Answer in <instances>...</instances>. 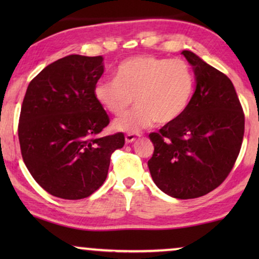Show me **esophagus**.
<instances>
[{"label": "esophagus", "mask_w": 259, "mask_h": 259, "mask_svg": "<svg viewBox=\"0 0 259 259\" xmlns=\"http://www.w3.org/2000/svg\"><path fill=\"white\" fill-rule=\"evenodd\" d=\"M138 138H139V136H137V134H126L125 141L126 144H131V143H134Z\"/></svg>", "instance_id": "1"}]
</instances>
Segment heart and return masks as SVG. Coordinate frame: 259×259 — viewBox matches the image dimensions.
<instances>
[{
  "label": "heart",
  "mask_w": 259,
  "mask_h": 259,
  "mask_svg": "<svg viewBox=\"0 0 259 259\" xmlns=\"http://www.w3.org/2000/svg\"><path fill=\"white\" fill-rule=\"evenodd\" d=\"M193 90L194 75L185 61L144 55L122 61L114 79L99 80L93 94L114 115L123 114L136 97L138 107L113 122L115 131L133 134L157 121H177L189 107Z\"/></svg>",
  "instance_id": "obj_1"
}]
</instances>
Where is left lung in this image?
<instances>
[{"label": "left lung", "mask_w": 259, "mask_h": 259, "mask_svg": "<svg viewBox=\"0 0 259 259\" xmlns=\"http://www.w3.org/2000/svg\"><path fill=\"white\" fill-rule=\"evenodd\" d=\"M196 90L177 121L151 133L147 165L162 192L178 199L204 196L224 182L238 157L244 113L231 80L190 51Z\"/></svg>", "instance_id": "obj_1"}]
</instances>
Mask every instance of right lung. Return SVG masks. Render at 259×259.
I'll list each match as a JSON object with an SVG mask.
<instances>
[{
    "label": "right lung",
    "instance_id": "obj_1",
    "mask_svg": "<svg viewBox=\"0 0 259 259\" xmlns=\"http://www.w3.org/2000/svg\"><path fill=\"white\" fill-rule=\"evenodd\" d=\"M104 74L102 56L68 55L30 81L21 107L19 140L28 171L52 196L90 197L107 178L122 133L98 137L109 123L93 94Z\"/></svg>",
    "mask_w": 259,
    "mask_h": 259
}]
</instances>
